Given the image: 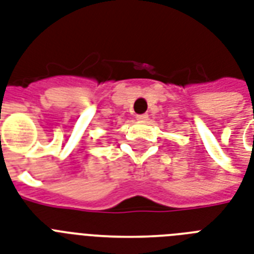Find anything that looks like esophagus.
Segmentation results:
<instances>
[{"instance_id":"34e87169","label":"esophagus","mask_w":254,"mask_h":254,"mask_svg":"<svg viewBox=\"0 0 254 254\" xmlns=\"http://www.w3.org/2000/svg\"><path fill=\"white\" fill-rule=\"evenodd\" d=\"M147 119H149V116H147V115H138V116H137V120H138V121H141V123L146 121Z\"/></svg>"}]
</instances>
